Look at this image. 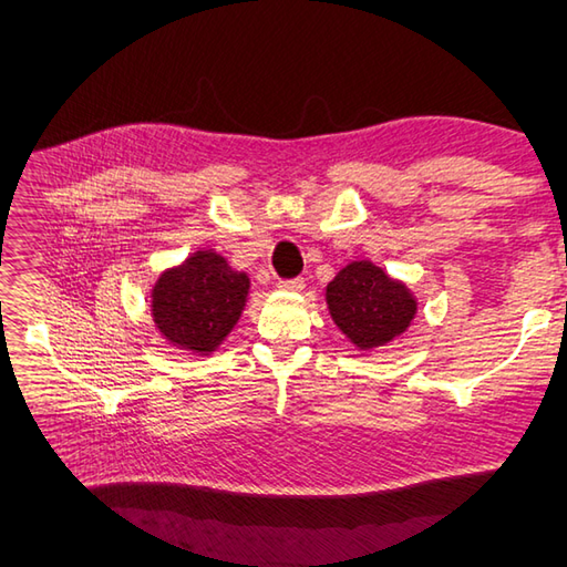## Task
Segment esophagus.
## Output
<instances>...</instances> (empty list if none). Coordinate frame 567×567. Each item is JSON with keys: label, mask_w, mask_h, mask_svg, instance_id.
I'll use <instances>...</instances> for the list:
<instances>
[{"label": "esophagus", "mask_w": 567, "mask_h": 567, "mask_svg": "<svg viewBox=\"0 0 567 567\" xmlns=\"http://www.w3.org/2000/svg\"><path fill=\"white\" fill-rule=\"evenodd\" d=\"M277 287H280V290H287V292H299V290H305V277H292V280H280V282H277Z\"/></svg>", "instance_id": "esophagus-1"}]
</instances>
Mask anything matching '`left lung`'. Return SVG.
Returning <instances> with one entry per match:
<instances>
[{"label":"left lung","mask_w":567,"mask_h":567,"mask_svg":"<svg viewBox=\"0 0 567 567\" xmlns=\"http://www.w3.org/2000/svg\"><path fill=\"white\" fill-rule=\"evenodd\" d=\"M327 305L336 327L360 351L390 343L416 315V302L406 287L368 260L346 265L333 277L327 287Z\"/></svg>","instance_id":"left-lung-1"}]
</instances>
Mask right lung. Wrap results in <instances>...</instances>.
<instances>
[{
    "instance_id": "1",
    "label": "right lung",
    "mask_w": 567,
    "mask_h": 567,
    "mask_svg": "<svg viewBox=\"0 0 567 567\" xmlns=\"http://www.w3.org/2000/svg\"><path fill=\"white\" fill-rule=\"evenodd\" d=\"M246 295V272L231 270L219 252L199 250L155 282L153 321L171 343L209 353L234 329Z\"/></svg>"
}]
</instances>
